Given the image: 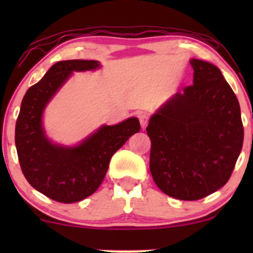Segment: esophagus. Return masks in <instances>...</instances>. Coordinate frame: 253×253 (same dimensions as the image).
<instances>
[{"mask_svg":"<svg viewBox=\"0 0 253 253\" xmlns=\"http://www.w3.org/2000/svg\"><path fill=\"white\" fill-rule=\"evenodd\" d=\"M138 118H139V121H140L141 128H143V129L146 128L147 124H149V117H147L145 113H140V114L138 115Z\"/></svg>","mask_w":253,"mask_h":253,"instance_id":"obj_1","label":"esophagus"}]
</instances>
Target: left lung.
Instances as JSON below:
<instances>
[{"label":"left lung","instance_id":"1","mask_svg":"<svg viewBox=\"0 0 253 253\" xmlns=\"http://www.w3.org/2000/svg\"><path fill=\"white\" fill-rule=\"evenodd\" d=\"M193 85L176 92L150 118V170L163 193L184 201L227 183L243 147L236 94L211 63L190 59Z\"/></svg>","mask_w":253,"mask_h":253}]
</instances>
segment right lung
Wrapping results in <instances>:
<instances>
[{
	"mask_svg": "<svg viewBox=\"0 0 253 253\" xmlns=\"http://www.w3.org/2000/svg\"><path fill=\"white\" fill-rule=\"evenodd\" d=\"M97 60H62L26 91L15 126L20 167L28 183L54 201L74 203L94 194L102 183L112 156L140 129L138 118L100 128L74 146L46 135L43 112L74 72L94 71Z\"/></svg>",
	"mask_w": 253,
	"mask_h": 253,
	"instance_id": "add662e5",
	"label": "right lung"
}]
</instances>
